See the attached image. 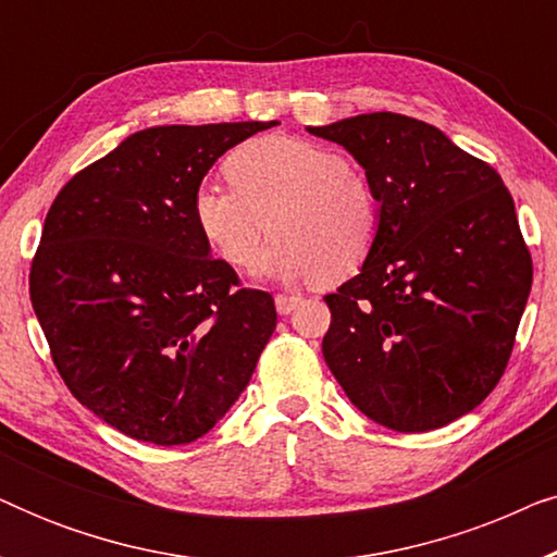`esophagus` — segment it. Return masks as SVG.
I'll return each mask as SVG.
<instances>
[{"label":"esophagus","instance_id":"34e87169","mask_svg":"<svg viewBox=\"0 0 557 557\" xmlns=\"http://www.w3.org/2000/svg\"><path fill=\"white\" fill-rule=\"evenodd\" d=\"M273 301H276V311H278V314H284V317L292 314V311L301 304L299 296H286V294H278Z\"/></svg>","mask_w":557,"mask_h":557}]
</instances>
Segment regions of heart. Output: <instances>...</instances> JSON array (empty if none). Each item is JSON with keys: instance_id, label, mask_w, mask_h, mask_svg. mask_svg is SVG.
Masks as SVG:
<instances>
[{"instance_id": "b5f03b06", "label": "heart", "mask_w": 557, "mask_h": 557, "mask_svg": "<svg viewBox=\"0 0 557 557\" xmlns=\"http://www.w3.org/2000/svg\"><path fill=\"white\" fill-rule=\"evenodd\" d=\"M231 185H200L193 197L205 243L235 269H250L263 235L273 240L258 271L284 281L347 278L380 235V197L342 151L299 136H261L225 162Z\"/></svg>"}]
</instances>
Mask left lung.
I'll list each match as a JSON object with an SVG mask.
<instances>
[{"instance_id":"1","label":"left lung","mask_w":557,"mask_h":557,"mask_svg":"<svg viewBox=\"0 0 557 557\" xmlns=\"http://www.w3.org/2000/svg\"><path fill=\"white\" fill-rule=\"evenodd\" d=\"M307 132L355 157L383 210L360 273L324 299L332 375L391 431L467 416L499 383L532 286L512 195L490 164L403 113Z\"/></svg>"}]
</instances>
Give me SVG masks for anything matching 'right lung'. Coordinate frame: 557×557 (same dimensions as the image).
Returning a JSON list of instances; mask_svg holds the SVG:
<instances>
[{
	"label": "right lung",
	"mask_w": 557,
	"mask_h": 557,
	"mask_svg": "<svg viewBox=\"0 0 557 557\" xmlns=\"http://www.w3.org/2000/svg\"><path fill=\"white\" fill-rule=\"evenodd\" d=\"M278 121L151 126L60 189L29 299L60 377L113 429L159 446L205 436L276 330L271 294L238 288L197 231L218 157Z\"/></svg>",
	"instance_id": "obj_1"
}]
</instances>
